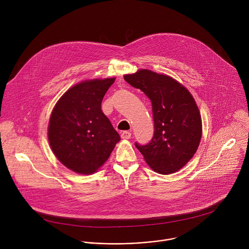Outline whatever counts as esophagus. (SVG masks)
I'll list each match as a JSON object with an SVG mask.
<instances>
[{
    "mask_svg": "<svg viewBox=\"0 0 249 249\" xmlns=\"http://www.w3.org/2000/svg\"><path fill=\"white\" fill-rule=\"evenodd\" d=\"M121 137L122 139H129L131 137V133L129 131H123L121 133Z\"/></svg>",
    "mask_w": 249,
    "mask_h": 249,
    "instance_id": "1",
    "label": "esophagus"
}]
</instances>
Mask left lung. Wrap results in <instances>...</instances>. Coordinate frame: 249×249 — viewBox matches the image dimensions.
Masks as SVG:
<instances>
[{"mask_svg": "<svg viewBox=\"0 0 249 249\" xmlns=\"http://www.w3.org/2000/svg\"><path fill=\"white\" fill-rule=\"evenodd\" d=\"M124 78L151 101L154 134L146 144L135 142L156 173L174 174L196 153L202 135L201 117L191 93L176 79L149 70H139Z\"/></svg>", "mask_w": 249, "mask_h": 249, "instance_id": "obj_1", "label": "left lung"}]
</instances>
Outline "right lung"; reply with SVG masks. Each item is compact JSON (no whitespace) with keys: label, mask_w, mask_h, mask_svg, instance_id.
I'll use <instances>...</instances> for the list:
<instances>
[{"label":"right lung","mask_w":249,"mask_h":249,"mask_svg":"<svg viewBox=\"0 0 249 249\" xmlns=\"http://www.w3.org/2000/svg\"><path fill=\"white\" fill-rule=\"evenodd\" d=\"M115 77L82 81L56 103L48 128L53 152L68 169L95 173L121 140L102 110V102Z\"/></svg>","instance_id":"right-lung-1"}]
</instances>
